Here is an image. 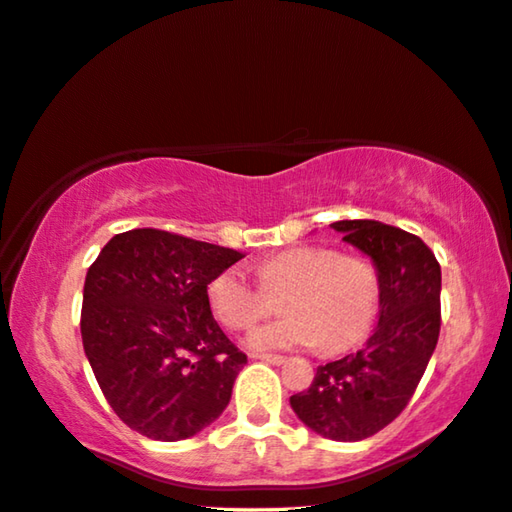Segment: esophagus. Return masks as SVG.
Returning a JSON list of instances; mask_svg holds the SVG:
<instances>
[{"instance_id": "1", "label": "esophagus", "mask_w": 512, "mask_h": 512, "mask_svg": "<svg viewBox=\"0 0 512 512\" xmlns=\"http://www.w3.org/2000/svg\"><path fill=\"white\" fill-rule=\"evenodd\" d=\"M250 358H257V361H266V363H273V365L285 363V356H280V354H259V352H253V354H250Z\"/></svg>"}]
</instances>
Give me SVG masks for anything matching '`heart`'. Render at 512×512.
I'll list each match as a JSON object with an SVG mask.
<instances>
[{"mask_svg": "<svg viewBox=\"0 0 512 512\" xmlns=\"http://www.w3.org/2000/svg\"><path fill=\"white\" fill-rule=\"evenodd\" d=\"M257 282L241 266L218 273L209 285L213 317L230 331H248L269 310V296H280L285 317L248 338L255 349L319 345L340 354L370 333L379 315L381 280L372 259L342 255L335 248L299 246L257 264Z\"/></svg>", "mask_w": 512, "mask_h": 512, "instance_id": "obj_1", "label": "heart"}]
</instances>
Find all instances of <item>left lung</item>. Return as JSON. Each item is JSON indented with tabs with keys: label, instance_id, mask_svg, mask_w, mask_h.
Returning a JSON list of instances; mask_svg holds the SVG:
<instances>
[{
	"label": "left lung",
	"instance_id": "obj_1",
	"mask_svg": "<svg viewBox=\"0 0 512 512\" xmlns=\"http://www.w3.org/2000/svg\"><path fill=\"white\" fill-rule=\"evenodd\" d=\"M331 227L375 262L379 322L358 352L319 365L308 391L289 402L312 432L361 441L402 414L430 363L441 329V266L416 234L400 227L379 220H338Z\"/></svg>",
	"mask_w": 512,
	"mask_h": 512
}]
</instances>
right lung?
<instances>
[{"mask_svg": "<svg viewBox=\"0 0 512 512\" xmlns=\"http://www.w3.org/2000/svg\"><path fill=\"white\" fill-rule=\"evenodd\" d=\"M239 250L142 227L105 243L89 266L80 333L105 400L156 441L197 434L223 414L248 356L209 305V282Z\"/></svg>", "mask_w": 512, "mask_h": 512, "instance_id": "add662e5", "label": "right lung"}]
</instances>
